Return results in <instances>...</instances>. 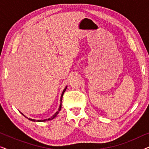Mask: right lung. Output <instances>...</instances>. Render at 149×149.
I'll list each match as a JSON object with an SVG mask.
<instances>
[{"instance_id": "right-lung-1", "label": "right lung", "mask_w": 149, "mask_h": 149, "mask_svg": "<svg viewBox=\"0 0 149 149\" xmlns=\"http://www.w3.org/2000/svg\"><path fill=\"white\" fill-rule=\"evenodd\" d=\"M66 88H67V86L65 87L64 88V90H63V91H62V95H61V97H60V107H59V109H58V111L56 112V113L54 114V115L53 116H52V117H51L50 118H48V119H40V120H36V119H30V118H28L27 117H26V116H25L24 115L23 113H21V112H20V113H21L22 115H23L24 117H26V118H27V119H28L29 120H30V121H36V122H44V121H50V120H52V119H54L55 117H56L57 115H58V114L59 113V112L60 111V110H61V109H62V97H63V95H64V92H65V91L66 90Z\"/></svg>"}]
</instances>
